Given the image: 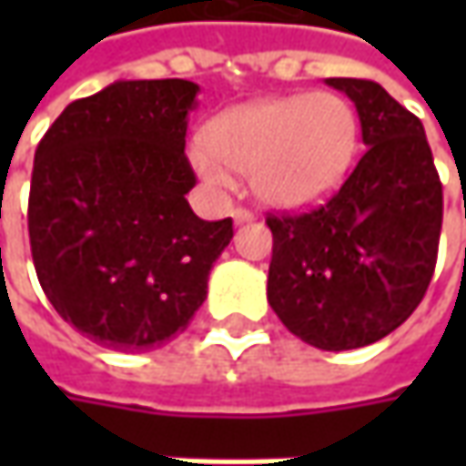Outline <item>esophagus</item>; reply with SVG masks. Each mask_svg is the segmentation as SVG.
Listing matches in <instances>:
<instances>
[{
  "label": "esophagus",
  "mask_w": 466,
  "mask_h": 466,
  "mask_svg": "<svg viewBox=\"0 0 466 466\" xmlns=\"http://www.w3.org/2000/svg\"><path fill=\"white\" fill-rule=\"evenodd\" d=\"M254 220V212L251 209H246V207H236L233 209V223L243 225V223H251Z\"/></svg>",
  "instance_id": "1"
}]
</instances>
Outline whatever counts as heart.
Segmentation results:
<instances>
[{
	"mask_svg": "<svg viewBox=\"0 0 466 466\" xmlns=\"http://www.w3.org/2000/svg\"><path fill=\"white\" fill-rule=\"evenodd\" d=\"M360 145L355 108L337 93L285 96L215 116L188 157L207 187L228 188L231 170L248 173L272 207H303L342 184Z\"/></svg>",
	"mask_w": 466,
	"mask_h": 466,
	"instance_id": "1",
	"label": "heart"
}]
</instances>
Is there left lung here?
I'll list each match as a JSON object with an SVG mask.
<instances>
[{"label":"left lung","mask_w":466,"mask_h":466,"mask_svg":"<svg viewBox=\"0 0 466 466\" xmlns=\"http://www.w3.org/2000/svg\"><path fill=\"white\" fill-rule=\"evenodd\" d=\"M358 108L366 153L309 212L267 215V300L319 350H355L410 319L439 257L443 188L420 118L379 82L329 77Z\"/></svg>","instance_id":"obj_1"}]
</instances>
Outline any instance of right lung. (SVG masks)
I'll use <instances>...</instances> for the list:
<instances>
[{
	"mask_svg": "<svg viewBox=\"0 0 466 466\" xmlns=\"http://www.w3.org/2000/svg\"><path fill=\"white\" fill-rule=\"evenodd\" d=\"M199 85L118 80L69 103L38 142L27 199L35 275L66 324L142 352L184 331L233 220L207 223L184 153Z\"/></svg>",
	"mask_w": 466,
	"mask_h": 466,
	"instance_id": "obj_1",
	"label": "right lung"
}]
</instances>
